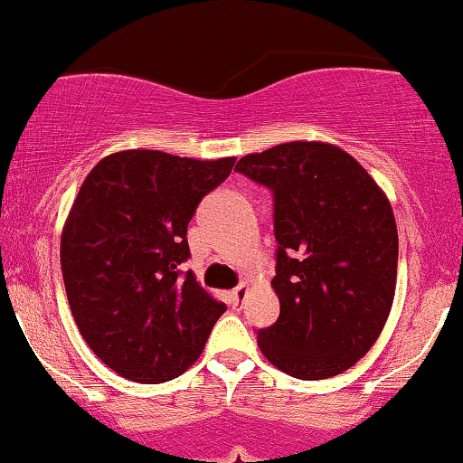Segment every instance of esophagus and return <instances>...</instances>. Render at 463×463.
I'll use <instances>...</instances> for the list:
<instances>
[{
    "label": "esophagus",
    "instance_id": "1",
    "mask_svg": "<svg viewBox=\"0 0 463 463\" xmlns=\"http://www.w3.org/2000/svg\"><path fill=\"white\" fill-rule=\"evenodd\" d=\"M245 292H248V284H245V282H241L235 290H232V299H235V306H239V303H241V299L245 297Z\"/></svg>",
    "mask_w": 463,
    "mask_h": 463
}]
</instances>
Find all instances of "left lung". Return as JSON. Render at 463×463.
I'll list each match as a JSON object with an SVG mask.
<instances>
[{"mask_svg":"<svg viewBox=\"0 0 463 463\" xmlns=\"http://www.w3.org/2000/svg\"><path fill=\"white\" fill-rule=\"evenodd\" d=\"M273 192L278 320L262 354L301 380L353 367L387 323L397 279V226L370 173L329 143L275 145L235 166Z\"/></svg>","mask_w":463,"mask_h":463,"instance_id":"left-lung-1","label":"left lung"}]
</instances>
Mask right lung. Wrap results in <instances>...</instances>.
I'll use <instances>...</instances> for the list:
<instances>
[{"mask_svg":"<svg viewBox=\"0 0 463 463\" xmlns=\"http://www.w3.org/2000/svg\"><path fill=\"white\" fill-rule=\"evenodd\" d=\"M232 164L128 149L102 157L80 185L61 232L63 284L87 346L119 376H181L226 312L179 265L198 203Z\"/></svg>","mask_w":463,"mask_h":463,"instance_id":"obj_1","label":"right lung"}]
</instances>
